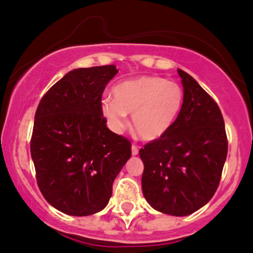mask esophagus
Wrapping results in <instances>:
<instances>
[{
  "label": "esophagus",
  "instance_id": "34e87169",
  "mask_svg": "<svg viewBox=\"0 0 253 253\" xmlns=\"http://www.w3.org/2000/svg\"><path fill=\"white\" fill-rule=\"evenodd\" d=\"M132 156H137L138 154V147L136 144H132Z\"/></svg>",
  "mask_w": 253,
  "mask_h": 253
}]
</instances>
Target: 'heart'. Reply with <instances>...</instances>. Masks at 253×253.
<instances>
[{
	"mask_svg": "<svg viewBox=\"0 0 253 253\" xmlns=\"http://www.w3.org/2000/svg\"><path fill=\"white\" fill-rule=\"evenodd\" d=\"M112 99L101 102V111L114 131H121L131 116L134 134L142 141L162 138L178 119L184 101L183 89L161 77L143 75L115 85Z\"/></svg>",
	"mask_w": 253,
	"mask_h": 253,
	"instance_id": "b5f03b06",
	"label": "heart"
}]
</instances>
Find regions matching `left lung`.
I'll list each match as a JSON object with an SVG mask.
<instances>
[{"instance_id":"left-lung-1","label":"left lung","mask_w":253,"mask_h":253,"mask_svg":"<svg viewBox=\"0 0 253 253\" xmlns=\"http://www.w3.org/2000/svg\"><path fill=\"white\" fill-rule=\"evenodd\" d=\"M181 111L162 138L139 149L142 192L157 211L186 216L210 202L227 156L224 119L216 102L194 78L178 69Z\"/></svg>"}]
</instances>
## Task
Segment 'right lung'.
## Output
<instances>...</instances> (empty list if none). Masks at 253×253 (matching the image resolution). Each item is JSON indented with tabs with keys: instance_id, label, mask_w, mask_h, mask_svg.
<instances>
[{
	"instance_id": "add662e5",
	"label": "right lung",
	"mask_w": 253,
	"mask_h": 253,
	"mask_svg": "<svg viewBox=\"0 0 253 253\" xmlns=\"http://www.w3.org/2000/svg\"><path fill=\"white\" fill-rule=\"evenodd\" d=\"M117 73L115 65L72 70L37 109L31 139L37 183L46 202L64 214L101 211L131 158V142L107 128L101 111L102 92Z\"/></svg>"
}]
</instances>
